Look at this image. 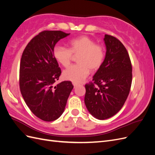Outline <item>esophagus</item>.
Masks as SVG:
<instances>
[{"label": "esophagus", "mask_w": 155, "mask_h": 155, "mask_svg": "<svg viewBox=\"0 0 155 155\" xmlns=\"http://www.w3.org/2000/svg\"><path fill=\"white\" fill-rule=\"evenodd\" d=\"M73 85H74V88H76L78 86V85H77V84H76V83H73Z\"/></svg>", "instance_id": "obj_1"}]
</instances>
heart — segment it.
<instances>
[{
  "label": "heart",
  "instance_id": "b5f03b06",
  "mask_svg": "<svg viewBox=\"0 0 155 155\" xmlns=\"http://www.w3.org/2000/svg\"><path fill=\"white\" fill-rule=\"evenodd\" d=\"M55 60L63 67L70 64L73 55L78 57V64L72 65L63 73L66 80L78 84L83 82L88 76L90 70L94 72L99 69L105 58L104 48L87 36H81L70 40L69 49L56 45L53 50Z\"/></svg>",
  "mask_w": 155,
  "mask_h": 155
}]
</instances>
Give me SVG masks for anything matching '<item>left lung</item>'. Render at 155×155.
Listing matches in <instances>:
<instances>
[{
    "instance_id": "8db88e82",
    "label": "left lung",
    "mask_w": 155,
    "mask_h": 155,
    "mask_svg": "<svg viewBox=\"0 0 155 155\" xmlns=\"http://www.w3.org/2000/svg\"><path fill=\"white\" fill-rule=\"evenodd\" d=\"M105 59L86 84L85 104L88 112L98 120L115 115L127 98L132 83V65L124 45L116 37L105 35Z\"/></svg>"
}]
</instances>
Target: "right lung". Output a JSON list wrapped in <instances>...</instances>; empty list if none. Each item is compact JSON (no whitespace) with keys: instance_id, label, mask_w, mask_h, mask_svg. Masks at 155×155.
I'll return each mask as SVG.
<instances>
[{"instance_id":"obj_1","label":"right lung","mask_w":155,"mask_h":155,"mask_svg":"<svg viewBox=\"0 0 155 155\" xmlns=\"http://www.w3.org/2000/svg\"><path fill=\"white\" fill-rule=\"evenodd\" d=\"M69 35L62 31H42L27 45L21 57V94L30 110L45 121H54L61 116L74 88L69 81L55 85L61 70L53 50L60 39Z\"/></svg>"}]
</instances>
